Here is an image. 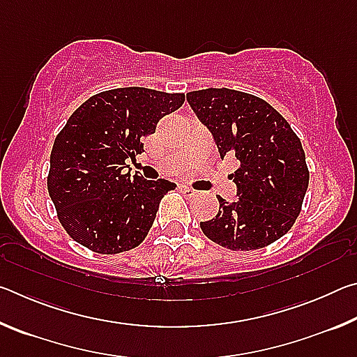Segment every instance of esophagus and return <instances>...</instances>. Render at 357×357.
Returning <instances> with one entry per match:
<instances>
[{
	"label": "esophagus",
	"instance_id": "1",
	"mask_svg": "<svg viewBox=\"0 0 357 357\" xmlns=\"http://www.w3.org/2000/svg\"><path fill=\"white\" fill-rule=\"evenodd\" d=\"M181 192H183L185 197H195L197 195V192L189 185H181Z\"/></svg>",
	"mask_w": 357,
	"mask_h": 357
}]
</instances>
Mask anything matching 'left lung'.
I'll list each match as a JSON object with an SVG mask.
<instances>
[{"label":"left lung","mask_w":357,"mask_h":357,"mask_svg":"<svg viewBox=\"0 0 357 357\" xmlns=\"http://www.w3.org/2000/svg\"><path fill=\"white\" fill-rule=\"evenodd\" d=\"M193 112L211 130L220 157L239 168L229 174L238 200L217 197L220 209L202 231L229 250H257L287 234L301 214L309 168L299 137L282 114L257 96L228 88L187 94Z\"/></svg>","instance_id":"obj_1"}]
</instances>
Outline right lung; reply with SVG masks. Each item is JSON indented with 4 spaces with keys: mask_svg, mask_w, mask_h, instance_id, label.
<instances>
[{
    "mask_svg": "<svg viewBox=\"0 0 357 357\" xmlns=\"http://www.w3.org/2000/svg\"><path fill=\"white\" fill-rule=\"evenodd\" d=\"M184 100L183 93L116 88L70 114L53 143L47 189L59 223L78 244L114 255L143 243L160 200L176 184L130 176L126 160L143 153V138Z\"/></svg>",
    "mask_w": 357,
    "mask_h": 357,
    "instance_id": "add662e5",
    "label": "right lung"
}]
</instances>
